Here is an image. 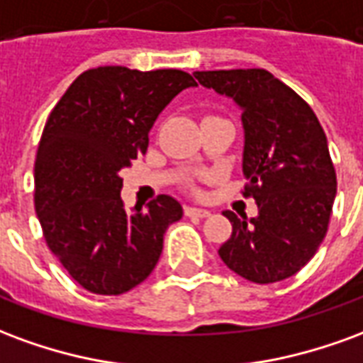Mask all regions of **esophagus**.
<instances>
[{
  "label": "esophagus",
  "mask_w": 363,
  "mask_h": 363,
  "mask_svg": "<svg viewBox=\"0 0 363 363\" xmlns=\"http://www.w3.org/2000/svg\"><path fill=\"white\" fill-rule=\"evenodd\" d=\"M184 213L189 218H208L210 216V210H204V208H194V206H186L184 208Z\"/></svg>",
  "instance_id": "esophagus-1"
}]
</instances>
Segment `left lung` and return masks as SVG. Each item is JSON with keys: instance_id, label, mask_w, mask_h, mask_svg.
<instances>
[{"instance_id": "1", "label": "left lung", "mask_w": 363, "mask_h": 363, "mask_svg": "<svg viewBox=\"0 0 363 363\" xmlns=\"http://www.w3.org/2000/svg\"><path fill=\"white\" fill-rule=\"evenodd\" d=\"M194 77L243 111V194L259 206L251 220L223 212L233 231L218 252L245 280H286L327 235L336 196L327 135L311 106L267 69L194 72Z\"/></svg>"}]
</instances>
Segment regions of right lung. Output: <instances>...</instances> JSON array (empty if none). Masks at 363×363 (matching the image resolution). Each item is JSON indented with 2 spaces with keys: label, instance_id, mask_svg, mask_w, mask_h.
I'll return each mask as SVG.
<instances>
[{
  "label": "right lung",
  "instance_id": "1",
  "mask_svg": "<svg viewBox=\"0 0 363 363\" xmlns=\"http://www.w3.org/2000/svg\"><path fill=\"white\" fill-rule=\"evenodd\" d=\"M181 69L83 72L46 120L35 161V206L44 239L79 286L120 296L157 264L167 228L182 206L161 194L126 212L120 171L143 155L150 130L182 89Z\"/></svg>",
  "mask_w": 363,
  "mask_h": 363
}]
</instances>
